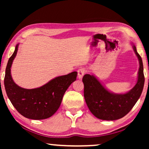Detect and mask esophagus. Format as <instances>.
I'll list each match as a JSON object with an SVG mask.
<instances>
[{
  "instance_id": "esophagus-1",
  "label": "esophagus",
  "mask_w": 149,
  "mask_h": 149,
  "mask_svg": "<svg viewBox=\"0 0 149 149\" xmlns=\"http://www.w3.org/2000/svg\"><path fill=\"white\" fill-rule=\"evenodd\" d=\"M85 72H86V69L84 68H80L78 70V71H77L78 78L80 79H82L83 77H84V74H85Z\"/></svg>"
}]
</instances>
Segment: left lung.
I'll use <instances>...</instances> for the list:
<instances>
[{"instance_id":"obj_1","label":"left lung","mask_w":149,"mask_h":149,"mask_svg":"<svg viewBox=\"0 0 149 149\" xmlns=\"http://www.w3.org/2000/svg\"><path fill=\"white\" fill-rule=\"evenodd\" d=\"M133 49L139 62L137 84L129 92L115 94L108 91L94 75L85 74L84 84L85 102L92 114L102 120L120 119L130 112L142 93L145 84L143 61L133 44Z\"/></svg>"}]
</instances>
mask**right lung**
Wrapping results in <instances>:
<instances>
[{
  "label": "right lung",
  "mask_w": 149,
  "mask_h": 149,
  "mask_svg": "<svg viewBox=\"0 0 149 149\" xmlns=\"http://www.w3.org/2000/svg\"><path fill=\"white\" fill-rule=\"evenodd\" d=\"M18 49L17 44L6 65L4 87L12 105L20 114L32 120H43L52 116L58 109L65 91L76 80L77 72L55 77L42 86L32 89L20 87L11 75V66Z\"/></svg>",
  "instance_id": "obj_1"
}]
</instances>
